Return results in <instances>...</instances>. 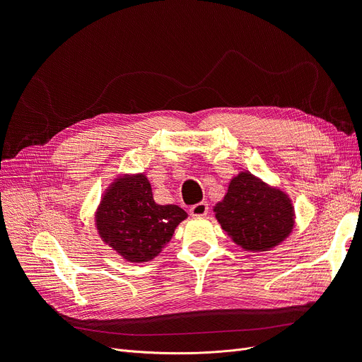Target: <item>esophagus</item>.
Segmentation results:
<instances>
[{
	"instance_id": "34e87169",
	"label": "esophagus",
	"mask_w": 362,
	"mask_h": 362,
	"mask_svg": "<svg viewBox=\"0 0 362 362\" xmlns=\"http://www.w3.org/2000/svg\"><path fill=\"white\" fill-rule=\"evenodd\" d=\"M208 213V204L206 202H199L190 206V214L192 216H205Z\"/></svg>"
}]
</instances>
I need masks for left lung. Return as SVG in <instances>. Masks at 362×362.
<instances>
[{"label":"left lung","instance_id":"left-lung-1","mask_svg":"<svg viewBox=\"0 0 362 362\" xmlns=\"http://www.w3.org/2000/svg\"><path fill=\"white\" fill-rule=\"evenodd\" d=\"M214 213L233 242L250 252L278 246L290 235L294 225L288 196L249 172L231 180Z\"/></svg>","mask_w":362,"mask_h":362}]
</instances>
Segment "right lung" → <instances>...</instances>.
<instances>
[{
	"mask_svg": "<svg viewBox=\"0 0 362 362\" xmlns=\"http://www.w3.org/2000/svg\"><path fill=\"white\" fill-rule=\"evenodd\" d=\"M187 217L178 205H158L144 173L115 180L96 211V228L104 242L131 262L156 258Z\"/></svg>",
	"mask_w": 362,
	"mask_h": 362,
	"instance_id": "1",
	"label": "right lung"
}]
</instances>
